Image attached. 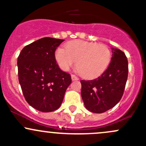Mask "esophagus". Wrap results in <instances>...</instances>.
Here are the masks:
<instances>
[{
    "mask_svg": "<svg viewBox=\"0 0 146 146\" xmlns=\"http://www.w3.org/2000/svg\"><path fill=\"white\" fill-rule=\"evenodd\" d=\"M71 79L72 80H78V78L76 76H75V75H71Z\"/></svg>",
    "mask_w": 146,
    "mask_h": 146,
    "instance_id": "esophagus-1",
    "label": "esophagus"
}]
</instances>
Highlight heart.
<instances>
[{"label":"heart","mask_w":146,"mask_h":146,"mask_svg":"<svg viewBox=\"0 0 146 146\" xmlns=\"http://www.w3.org/2000/svg\"><path fill=\"white\" fill-rule=\"evenodd\" d=\"M111 58V51L107 46L82 40L69 42L65 49L60 47L55 52L56 61L62 70H68L76 61L77 71L87 78H96L104 73Z\"/></svg>","instance_id":"heart-1"}]
</instances>
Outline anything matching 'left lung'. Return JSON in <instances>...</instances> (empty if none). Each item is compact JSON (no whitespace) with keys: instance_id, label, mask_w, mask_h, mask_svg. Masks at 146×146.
Masks as SVG:
<instances>
[{"instance_id":"1","label":"left lung","mask_w":146,"mask_h":146,"mask_svg":"<svg viewBox=\"0 0 146 146\" xmlns=\"http://www.w3.org/2000/svg\"><path fill=\"white\" fill-rule=\"evenodd\" d=\"M112 57L107 70L100 77L81 82V96L85 108L103 113L114 107L123 96L128 78V60L124 53L111 48Z\"/></svg>"}]
</instances>
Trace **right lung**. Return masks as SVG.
Wrapping results in <instances>:
<instances>
[{
    "instance_id": "add662e5",
    "label": "right lung",
    "mask_w": 146,
    "mask_h": 146,
    "mask_svg": "<svg viewBox=\"0 0 146 146\" xmlns=\"http://www.w3.org/2000/svg\"><path fill=\"white\" fill-rule=\"evenodd\" d=\"M64 40L44 37L25 46L17 58L18 79L28 104L42 112L56 110L71 83L58 67L55 51Z\"/></svg>"
}]
</instances>
